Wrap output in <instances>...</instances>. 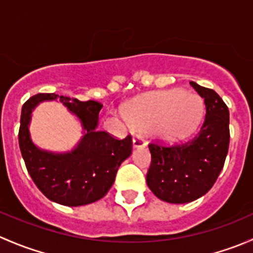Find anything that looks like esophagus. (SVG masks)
Returning <instances> with one entry per match:
<instances>
[{
  "label": "esophagus",
  "instance_id": "esophagus-1",
  "mask_svg": "<svg viewBox=\"0 0 253 253\" xmlns=\"http://www.w3.org/2000/svg\"><path fill=\"white\" fill-rule=\"evenodd\" d=\"M145 144H147V142H145V139L143 138L141 134H136V136L133 137V147L134 148H143V147H145Z\"/></svg>",
  "mask_w": 253,
  "mask_h": 253
}]
</instances>
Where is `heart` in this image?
<instances>
[{
	"mask_svg": "<svg viewBox=\"0 0 253 253\" xmlns=\"http://www.w3.org/2000/svg\"><path fill=\"white\" fill-rule=\"evenodd\" d=\"M127 121L142 131L154 129L164 142H176L192 133L203 115V101L182 89L145 94L124 109Z\"/></svg>",
	"mask_w": 253,
	"mask_h": 253,
	"instance_id": "b5f03b06",
	"label": "heart"
}]
</instances>
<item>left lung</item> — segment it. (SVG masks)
Wrapping results in <instances>:
<instances>
[{"mask_svg": "<svg viewBox=\"0 0 253 253\" xmlns=\"http://www.w3.org/2000/svg\"><path fill=\"white\" fill-rule=\"evenodd\" d=\"M205 99L206 117L190 141L165 147L150 143L147 185L162 201L187 203L206 195L220 174L230 141L229 109L213 90L190 82Z\"/></svg>", "mask_w": 253, "mask_h": 253, "instance_id": "8db88e82", "label": "left lung"}]
</instances>
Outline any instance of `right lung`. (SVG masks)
I'll return each instance as SVG.
<instances>
[{"mask_svg":"<svg viewBox=\"0 0 253 253\" xmlns=\"http://www.w3.org/2000/svg\"><path fill=\"white\" fill-rule=\"evenodd\" d=\"M45 100H60L81 120L84 136L71 152L42 151L30 138L31 112ZM101 108L98 101H79L55 93H39L23 105L18 133L20 153L37 187L52 202L78 207L100 200L110 190L121 163L131 155V134L116 139L96 129Z\"/></svg>","mask_w":253,"mask_h":253,"instance_id":"obj_1","label":"right lung"}]
</instances>
